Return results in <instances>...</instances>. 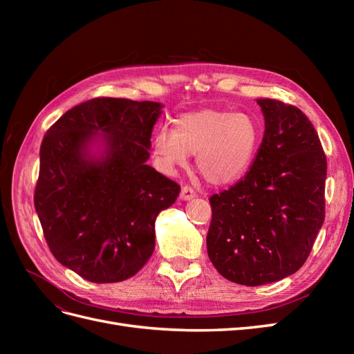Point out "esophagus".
<instances>
[{"instance_id": "1", "label": "esophagus", "mask_w": 354, "mask_h": 354, "mask_svg": "<svg viewBox=\"0 0 354 354\" xmlns=\"http://www.w3.org/2000/svg\"><path fill=\"white\" fill-rule=\"evenodd\" d=\"M196 196V192L192 189L190 186H183L181 187V192H180V199H183V201H190V199H194Z\"/></svg>"}]
</instances>
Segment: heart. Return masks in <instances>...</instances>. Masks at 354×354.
<instances>
[{
  "mask_svg": "<svg viewBox=\"0 0 354 354\" xmlns=\"http://www.w3.org/2000/svg\"><path fill=\"white\" fill-rule=\"evenodd\" d=\"M261 143V127L250 113L201 109L180 115L174 130L160 128L153 153L167 169L187 165L196 156L201 176L209 185L226 186L251 168Z\"/></svg>",
  "mask_w": 354,
  "mask_h": 354,
  "instance_id": "heart-1",
  "label": "heart"
}]
</instances>
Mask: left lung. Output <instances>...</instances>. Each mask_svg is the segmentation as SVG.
I'll use <instances>...</instances> for the list:
<instances>
[{
    "mask_svg": "<svg viewBox=\"0 0 354 354\" xmlns=\"http://www.w3.org/2000/svg\"><path fill=\"white\" fill-rule=\"evenodd\" d=\"M264 136L248 173L209 198L211 263L246 286L281 281L312 252L325 220L326 156L308 118L292 104L259 99Z\"/></svg>",
    "mask_w": 354,
    "mask_h": 354,
    "instance_id": "obj_1",
    "label": "left lung"
}]
</instances>
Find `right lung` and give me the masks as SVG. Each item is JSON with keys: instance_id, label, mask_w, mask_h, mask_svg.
Listing matches in <instances>:
<instances>
[{"instance_id": "add662e5", "label": "right lung", "mask_w": 354, "mask_h": 354, "mask_svg": "<svg viewBox=\"0 0 354 354\" xmlns=\"http://www.w3.org/2000/svg\"><path fill=\"white\" fill-rule=\"evenodd\" d=\"M162 104L97 97L53 124L39 149L34 203L55 259L85 281L130 279L155 250V220L180 186L146 164ZM102 133L104 151L91 144Z\"/></svg>"}]
</instances>
